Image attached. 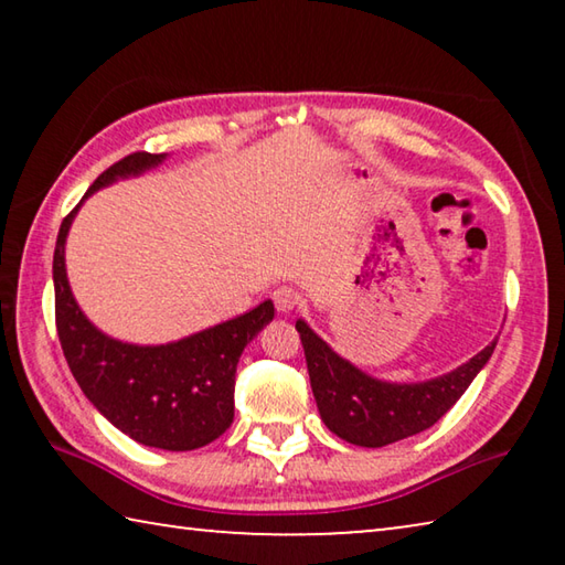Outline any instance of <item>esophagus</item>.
<instances>
[{"label":"esophagus","mask_w":565,"mask_h":565,"mask_svg":"<svg viewBox=\"0 0 565 565\" xmlns=\"http://www.w3.org/2000/svg\"><path fill=\"white\" fill-rule=\"evenodd\" d=\"M274 306H276V311H281V313H289V311H294L296 306L301 303V294L296 291V289H291V286H279V289L274 291Z\"/></svg>","instance_id":"1"}]
</instances>
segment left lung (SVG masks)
Listing matches in <instances>:
<instances>
[{
	"label": "left lung",
	"instance_id": "8db88e82",
	"mask_svg": "<svg viewBox=\"0 0 565 565\" xmlns=\"http://www.w3.org/2000/svg\"><path fill=\"white\" fill-rule=\"evenodd\" d=\"M296 331L301 337L321 420L343 441L366 448L396 444L431 428L471 386L499 341H491L451 374L418 384H388L341 359L327 341L306 327V321H296Z\"/></svg>",
	"mask_w": 565,
	"mask_h": 565
}]
</instances>
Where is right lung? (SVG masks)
<instances>
[{
	"label": "right lung",
	"instance_id": "add662e5",
	"mask_svg": "<svg viewBox=\"0 0 565 565\" xmlns=\"http://www.w3.org/2000/svg\"><path fill=\"white\" fill-rule=\"evenodd\" d=\"M164 159L167 154L134 151L99 174L84 199ZM79 206L64 216L52 266L56 333L76 384L99 414L134 441L164 451H194L216 441L234 420L238 356L274 319V303L264 301L242 317L164 347L109 339L84 317L66 281L64 242Z\"/></svg>",
	"mask_w": 565,
	"mask_h": 565
}]
</instances>
